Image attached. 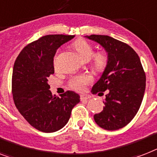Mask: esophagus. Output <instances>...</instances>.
<instances>
[{"label":"esophagus","instance_id":"esophagus-1","mask_svg":"<svg viewBox=\"0 0 157 157\" xmlns=\"http://www.w3.org/2000/svg\"><path fill=\"white\" fill-rule=\"evenodd\" d=\"M91 97L90 95H88V94H81V100H88V99H90Z\"/></svg>","mask_w":157,"mask_h":157}]
</instances>
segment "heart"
<instances>
[{"label": "heart", "mask_w": 157, "mask_h": 157, "mask_svg": "<svg viewBox=\"0 0 157 157\" xmlns=\"http://www.w3.org/2000/svg\"><path fill=\"white\" fill-rule=\"evenodd\" d=\"M74 49L83 59L89 60L91 59L92 65L94 69L98 71H103L105 69L109 63V56L105 52L99 51L94 53V48L89 42L85 39H77L72 44ZM55 66H56V62L55 59ZM93 77L90 74L77 75L71 77L68 81L70 88L76 91H83L85 86L92 82Z\"/></svg>", "instance_id": "b5f03b06"}]
</instances>
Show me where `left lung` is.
Listing matches in <instances>:
<instances>
[{"instance_id":"left-lung-1","label":"left lung","mask_w":157,"mask_h":157,"mask_svg":"<svg viewBox=\"0 0 157 157\" xmlns=\"http://www.w3.org/2000/svg\"><path fill=\"white\" fill-rule=\"evenodd\" d=\"M88 39L100 43L109 56V63L102 76L93 86L92 93L103 95L105 107L94 115L103 129L114 131L127 126L137 114L146 86V75L140 59L127 43L107 36L91 34Z\"/></svg>"}]
</instances>
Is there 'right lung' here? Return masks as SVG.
Wrapping results in <instances>:
<instances>
[{
	"instance_id": "add662e5",
	"label": "right lung",
	"mask_w": 157,
	"mask_h": 157,
	"mask_svg": "<svg viewBox=\"0 0 157 157\" xmlns=\"http://www.w3.org/2000/svg\"><path fill=\"white\" fill-rule=\"evenodd\" d=\"M74 35L49 34L26 45L15 60L12 76L13 101L20 114L35 129L50 133L68 122L80 96L66 91L53 96L48 79L54 73V56Z\"/></svg>"
}]
</instances>
